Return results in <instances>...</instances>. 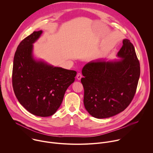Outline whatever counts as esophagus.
I'll use <instances>...</instances> for the list:
<instances>
[{"label":"esophagus","mask_w":153,"mask_h":153,"mask_svg":"<svg viewBox=\"0 0 153 153\" xmlns=\"http://www.w3.org/2000/svg\"><path fill=\"white\" fill-rule=\"evenodd\" d=\"M82 77V75L81 74V73H77V79L78 80H80Z\"/></svg>","instance_id":"obj_1"}]
</instances>
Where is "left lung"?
I'll return each mask as SVG.
<instances>
[{
	"label": "left lung",
	"mask_w": 153,
	"mask_h": 153,
	"mask_svg": "<svg viewBox=\"0 0 153 153\" xmlns=\"http://www.w3.org/2000/svg\"><path fill=\"white\" fill-rule=\"evenodd\" d=\"M117 56L122 59L115 62H91L82 69L84 106L94 117L108 118L120 113L136 94L140 68L129 40H123Z\"/></svg>",
	"instance_id": "obj_1"
}]
</instances>
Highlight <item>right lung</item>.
Masks as SVG:
<instances>
[{"instance_id":"right-lung-1","label":"right lung","mask_w":153,"mask_h":153,"mask_svg":"<svg viewBox=\"0 0 153 153\" xmlns=\"http://www.w3.org/2000/svg\"><path fill=\"white\" fill-rule=\"evenodd\" d=\"M42 33L41 30L34 31L19 43L14 57L12 83L17 100L28 111L48 117L60 107L77 72L34 59L33 43Z\"/></svg>"}]
</instances>
